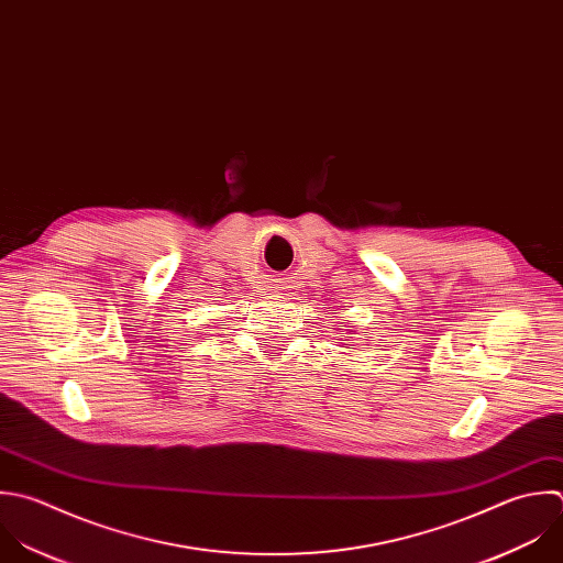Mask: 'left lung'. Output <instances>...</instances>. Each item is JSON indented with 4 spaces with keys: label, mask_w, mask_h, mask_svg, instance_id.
Segmentation results:
<instances>
[{
    "label": "left lung",
    "mask_w": 563,
    "mask_h": 563,
    "mask_svg": "<svg viewBox=\"0 0 563 563\" xmlns=\"http://www.w3.org/2000/svg\"><path fill=\"white\" fill-rule=\"evenodd\" d=\"M346 331H351V329H346Z\"/></svg>",
    "instance_id": "obj_1"
}]
</instances>
